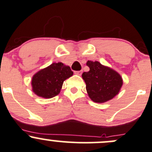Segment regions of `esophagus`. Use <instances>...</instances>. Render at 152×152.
Masks as SVG:
<instances>
[{"label": "esophagus", "mask_w": 152, "mask_h": 152, "mask_svg": "<svg viewBox=\"0 0 152 152\" xmlns=\"http://www.w3.org/2000/svg\"><path fill=\"white\" fill-rule=\"evenodd\" d=\"M81 73H82V70H80V71H75V74L78 75H80Z\"/></svg>", "instance_id": "1"}]
</instances>
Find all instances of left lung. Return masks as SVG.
I'll return each instance as SVG.
<instances>
[{
  "label": "left lung",
  "instance_id": "8db88e82",
  "mask_svg": "<svg viewBox=\"0 0 152 152\" xmlns=\"http://www.w3.org/2000/svg\"><path fill=\"white\" fill-rule=\"evenodd\" d=\"M89 71L83 73L89 97L95 102L102 103L114 97L123 84L120 75L98 61H88Z\"/></svg>",
  "mask_w": 152,
  "mask_h": 152
}]
</instances>
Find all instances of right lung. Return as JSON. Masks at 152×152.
<instances>
[{
  "mask_svg": "<svg viewBox=\"0 0 152 152\" xmlns=\"http://www.w3.org/2000/svg\"><path fill=\"white\" fill-rule=\"evenodd\" d=\"M73 75L68 66L63 63H53L36 73L32 78L33 91L39 96L52 98L60 93L63 83Z\"/></svg>",
  "mask_w": 152,
  "mask_h": 152,
  "instance_id": "1",
  "label": "right lung"
}]
</instances>
